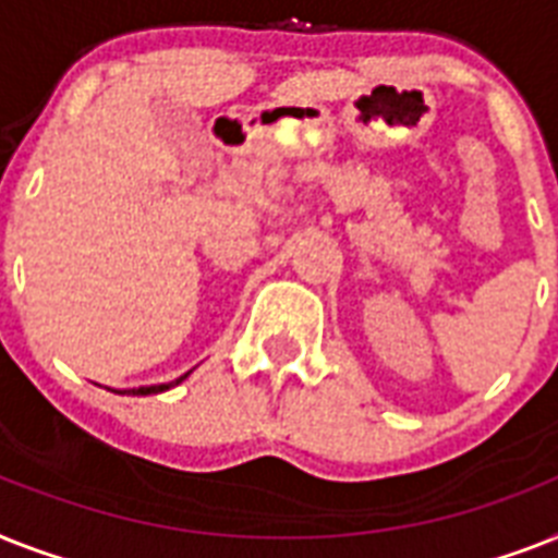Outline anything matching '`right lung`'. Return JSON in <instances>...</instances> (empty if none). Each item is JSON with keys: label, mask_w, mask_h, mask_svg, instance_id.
Instances as JSON below:
<instances>
[{"label": "right lung", "mask_w": 558, "mask_h": 558, "mask_svg": "<svg viewBox=\"0 0 558 558\" xmlns=\"http://www.w3.org/2000/svg\"><path fill=\"white\" fill-rule=\"evenodd\" d=\"M185 375H189V373H185ZM185 375H180V378H177V381H171V384H157V387H140V389H134V396H154V392H162V389H169V387H174V384L183 381Z\"/></svg>", "instance_id": "obj_1"}]
</instances>
